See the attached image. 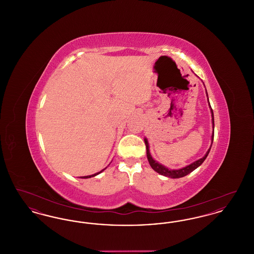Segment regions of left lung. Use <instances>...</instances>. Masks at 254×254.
<instances>
[{
  "mask_svg": "<svg viewBox=\"0 0 254 254\" xmlns=\"http://www.w3.org/2000/svg\"><path fill=\"white\" fill-rule=\"evenodd\" d=\"M206 96H207V93H206ZM207 100H208V98H207ZM208 106H209V108H210L211 116H212V127H213L212 135H211V145H212L213 138H214V117H213V111H212L211 107H210L209 101H208ZM145 147H146V157H147V160H148V163H149L150 167L154 169L156 172H158L159 174L164 175V176H167V177H170V178H181V177H184V176L190 174V172H192L194 169H197L198 167H200V166L203 164V162L205 161V158L207 157V155H208V153H209V151H210V148H211V145H210V147H209L208 150L206 151V153H205L204 157L201 158V159H199V160H197V161H195L192 164H190V165H189V166H187V167H185V168H183V169H168V168H166L165 166L161 165L160 163H158L157 161H155V160L152 158L150 152H149V145H148V142H147V139H146V138H145Z\"/></svg>",
  "mask_w": 254,
  "mask_h": 254,
  "instance_id": "1",
  "label": "left lung"
}]
</instances>
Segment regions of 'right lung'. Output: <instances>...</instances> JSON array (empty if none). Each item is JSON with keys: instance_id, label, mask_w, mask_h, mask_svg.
<instances>
[{"instance_id": "obj_1", "label": "right lung", "mask_w": 254, "mask_h": 254, "mask_svg": "<svg viewBox=\"0 0 254 254\" xmlns=\"http://www.w3.org/2000/svg\"><path fill=\"white\" fill-rule=\"evenodd\" d=\"M107 169V168H106ZM103 169V170H101V171H99V172H97V173H95V174H92V175H88V176H82L81 178H83V179H86V178H90V177H94V176H96V175H98V174H100L101 172H103L105 169Z\"/></svg>"}]
</instances>
